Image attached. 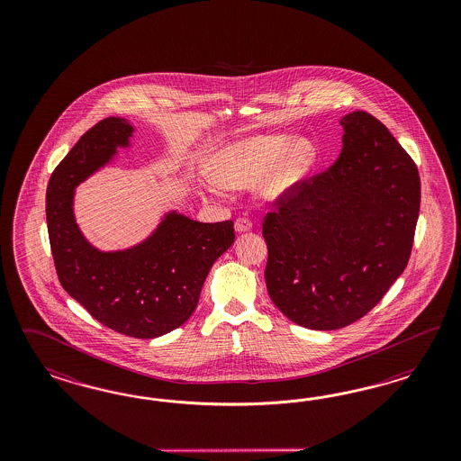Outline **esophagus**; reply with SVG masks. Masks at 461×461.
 Instances as JSON below:
<instances>
[{
  "label": "esophagus",
  "instance_id": "34e87169",
  "mask_svg": "<svg viewBox=\"0 0 461 461\" xmlns=\"http://www.w3.org/2000/svg\"><path fill=\"white\" fill-rule=\"evenodd\" d=\"M251 230V221L249 218H238L235 221V231L237 233H247Z\"/></svg>",
  "mask_w": 461,
  "mask_h": 461
}]
</instances>
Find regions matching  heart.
<instances>
[{"mask_svg": "<svg viewBox=\"0 0 461 461\" xmlns=\"http://www.w3.org/2000/svg\"><path fill=\"white\" fill-rule=\"evenodd\" d=\"M316 162L318 149L309 140L291 135H255L223 149L212 164V177L231 187H247L258 182V195L276 203L294 194Z\"/></svg>", "mask_w": 461, "mask_h": 461, "instance_id": "b5f03b06", "label": "heart"}]
</instances>
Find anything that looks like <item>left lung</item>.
Returning a JSON list of instances; mask_svg holds the SVG:
<instances>
[{
  "label": "left lung",
  "mask_w": 461,
  "mask_h": 461,
  "mask_svg": "<svg viewBox=\"0 0 461 461\" xmlns=\"http://www.w3.org/2000/svg\"><path fill=\"white\" fill-rule=\"evenodd\" d=\"M343 149L326 172L268 212L267 291L291 321L331 331L360 320L401 277L418 223V167L370 113L339 120Z\"/></svg>",
  "instance_id": "8db88e82"
}]
</instances>
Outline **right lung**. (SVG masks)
Wrapping results in <instances>:
<instances>
[{
	"label": "right lung",
	"mask_w": 461,
	"mask_h": 461,
	"mask_svg": "<svg viewBox=\"0 0 461 461\" xmlns=\"http://www.w3.org/2000/svg\"><path fill=\"white\" fill-rule=\"evenodd\" d=\"M135 128L106 118L87 130L47 185V228L57 276L72 299L122 335L157 338L194 312L212 264L235 241L233 221L199 223L168 211L154 231L125 250L103 251L74 216L76 187L128 149Z\"/></svg>",
	"instance_id": "1"
}]
</instances>
